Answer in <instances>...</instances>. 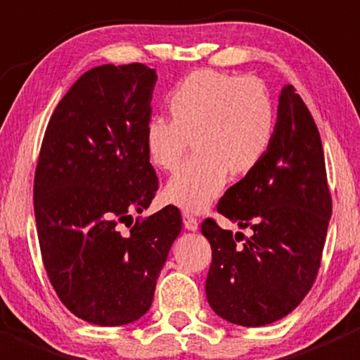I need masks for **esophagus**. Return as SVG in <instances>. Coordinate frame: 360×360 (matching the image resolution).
Listing matches in <instances>:
<instances>
[{
  "label": "esophagus",
  "instance_id": "obj_1",
  "mask_svg": "<svg viewBox=\"0 0 360 360\" xmlns=\"http://www.w3.org/2000/svg\"><path fill=\"white\" fill-rule=\"evenodd\" d=\"M183 221H184V228L190 231L198 230V219L195 216H191L190 212H183Z\"/></svg>",
  "mask_w": 360,
  "mask_h": 360
}]
</instances>
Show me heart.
<instances>
[{
  "label": "heart",
  "mask_w": 360,
  "mask_h": 360,
  "mask_svg": "<svg viewBox=\"0 0 360 360\" xmlns=\"http://www.w3.org/2000/svg\"><path fill=\"white\" fill-rule=\"evenodd\" d=\"M170 120L153 116L144 129L151 163L163 172L179 169L190 141L195 157L167 183L165 198L184 210L207 209L228 176L252 172L266 157L277 115L257 79L195 71L169 97Z\"/></svg>",
  "instance_id": "b5f03b06"
}]
</instances>
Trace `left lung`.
<instances>
[{
  "label": "left lung",
  "instance_id": "8db88e82",
  "mask_svg": "<svg viewBox=\"0 0 360 360\" xmlns=\"http://www.w3.org/2000/svg\"><path fill=\"white\" fill-rule=\"evenodd\" d=\"M331 193L317 125L292 85L278 97L277 125L263 162L217 203V212L250 237L202 223L212 263L207 301L224 321L259 328L303 301L321 268Z\"/></svg>",
  "mask_w": 360,
  "mask_h": 360
}]
</instances>
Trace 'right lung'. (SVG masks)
<instances>
[{
  "mask_svg": "<svg viewBox=\"0 0 360 360\" xmlns=\"http://www.w3.org/2000/svg\"><path fill=\"white\" fill-rule=\"evenodd\" d=\"M155 83L157 71L139 63L90 69L57 104L39 150L43 264L59 300L90 324H130L150 310L183 228L174 205L131 224L158 190L144 144Z\"/></svg>",
  "mask_w": 360,
  "mask_h": 360,
  "instance_id": "right-lung-1",
  "label": "right lung"
}]
</instances>
